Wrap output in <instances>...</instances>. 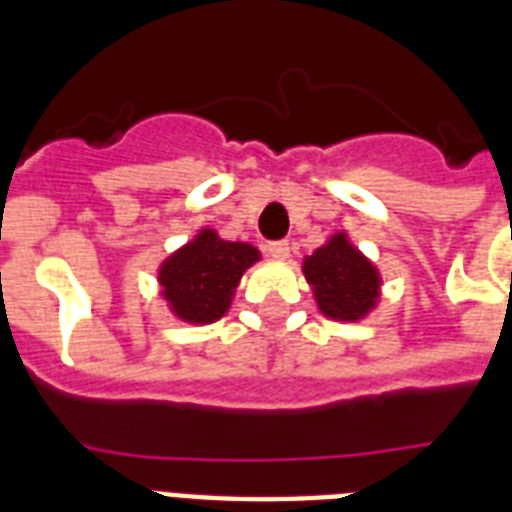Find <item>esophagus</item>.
I'll list each match as a JSON object with an SVG mask.
<instances>
[{"instance_id": "1", "label": "esophagus", "mask_w": 512, "mask_h": 512, "mask_svg": "<svg viewBox=\"0 0 512 512\" xmlns=\"http://www.w3.org/2000/svg\"><path fill=\"white\" fill-rule=\"evenodd\" d=\"M265 252H268L273 260H287L289 241H268V244H265Z\"/></svg>"}]
</instances>
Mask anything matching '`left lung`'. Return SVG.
<instances>
[{
    "label": "left lung",
    "instance_id": "obj_1",
    "mask_svg": "<svg viewBox=\"0 0 512 512\" xmlns=\"http://www.w3.org/2000/svg\"><path fill=\"white\" fill-rule=\"evenodd\" d=\"M305 279L313 287L324 316L337 321H358L372 311L380 292V276L345 233L305 257Z\"/></svg>",
    "mask_w": 512,
    "mask_h": 512
}]
</instances>
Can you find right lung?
I'll use <instances>...</instances> for the list:
<instances>
[{
  "instance_id": "right-lung-1",
  "label": "right lung",
  "mask_w": 512,
  "mask_h": 512,
  "mask_svg": "<svg viewBox=\"0 0 512 512\" xmlns=\"http://www.w3.org/2000/svg\"><path fill=\"white\" fill-rule=\"evenodd\" d=\"M257 249L241 241H223L215 231H204L167 260L159 284L167 303L183 321L209 324L220 319L241 273L257 260Z\"/></svg>"
}]
</instances>
